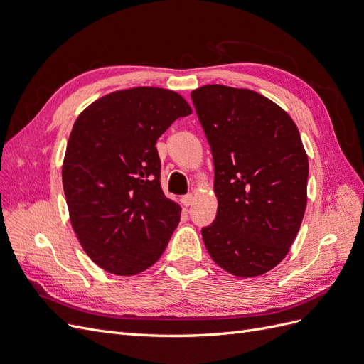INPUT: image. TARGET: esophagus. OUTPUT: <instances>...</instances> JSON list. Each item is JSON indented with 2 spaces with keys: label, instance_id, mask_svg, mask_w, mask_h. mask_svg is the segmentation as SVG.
<instances>
[{
  "label": "esophagus",
  "instance_id": "1",
  "mask_svg": "<svg viewBox=\"0 0 364 364\" xmlns=\"http://www.w3.org/2000/svg\"><path fill=\"white\" fill-rule=\"evenodd\" d=\"M193 200H194L193 194L182 196V199H181V202H182V205H183V206H190V205H193Z\"/></svg>",
  "mask_w": 364,
  "mask_h": 364
}]
</instances>
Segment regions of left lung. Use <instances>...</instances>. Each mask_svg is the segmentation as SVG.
I'll return each mask as SVG.
<instances>
[{"label":"left lung","mask_w":364,"mask_h":364,"mask_svg":"<svg viewBox=\"0 0 364 364\" xmlns=\"http://www.w3.org/2000/svg\"><path fill=\"white\" fill-rule=\"evenodd\" d=\"M191 98L211 146L218 200L203 243L226 272L259 277L285 258L304 218L308 156L299 130L250 90L206 85Z\"/></svg>","instance_id":"8db88e82"}]
</instances>
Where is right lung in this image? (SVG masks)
Listing matches in <instances>:
<instances>
[{
  "label": "right lung",
  "instance_id": "add662e5",
  "mask_svg": "<svg viewBox=\"0 0 364 364\" xmlns=\"http://www.w3.org/2000/svg\"><path fill=\"white\" fill-rule=\"evenodd\" d=\"M190 114L178 92L141 86L98 98L75 119L62 182L74 232L98 267L130 277L167 247L181 206L161 188L155 146Z\"/></svg>",
  "mask_w": 364,
  "mask_h": 364
}]
</instances>
